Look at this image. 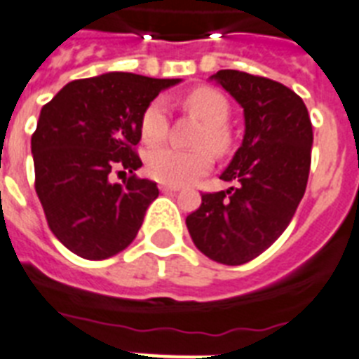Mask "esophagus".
<instances>
[{"instance_id":"obj_1","label":"esophagus","mask_w":359,"mask_h":359,"mask_svg":"<svg viewBox=\"0 0 359 359\" xmlns=\"http://www.w3.org/2000/svg\"><path fill=\"white\" fill-rule=\"evenodd\" d=\"M159 191H161V192H177V191H180V187L168 185V183H161V185H159Z\"/></svg>"}]
</instances>
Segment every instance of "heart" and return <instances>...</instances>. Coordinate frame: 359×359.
Wrapping results in <instances>:
<instances>
[{
	"mask_svg": "<svg viewBox=\"0 0 359 359\" xmlns=\"http://www.w3.org/2000/svg\"><path fill=\"white\" fill-rule=\"evenodd\" d=\"M187 108L196 114L205 130L200 133L198 144L209 147L212 152L224 154L229 147V133L226 123L229 119V102L226 97L211 88H200L192 91L185 100ZM168 130L167 100L158 97L144 108L139 123L141 139L147 144L159 143ZM147 172L161 183L168 185H187L194 182L212 167V156L207 148L180 150L174 147H156L147 154Z\"/></svg>",
	"mask_w": 359,
	"mask_h": 359,
	"instance_id": "heart-1",
	"label": "heart"
}]
</instances>
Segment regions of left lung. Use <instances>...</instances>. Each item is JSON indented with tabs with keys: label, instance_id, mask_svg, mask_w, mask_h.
<instances>
[{
	"label": "left lung",
	"instance_id": "8db88e82",
	"mask_svg": "<svg viewBox=\"0 0 359 359\" xmlns=\"http://www.w3.org/2000/svg\"><path fill=\"white\" fill-rule=\"evenodd\" d=\"M244 109V139L227 168V191L203 194L187 216V229L201 253L240 266L283 235L306 191L312 123L303 99L280 82L244 71L211 76Z\"/></svg>",
	"mask_w": 359,
	"mask_h": 359
}]
</instances>
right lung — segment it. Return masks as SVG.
Listing matches in <instances>:
<instances>
[{"label":"right lung","instance_id":"1","mask_svg":"<svg viewBox=\"0 0 359 359\" xmlns=\"http://www.w3.org/2000/svg\"><path fill=\"white\" fill-rule=\"evenodd\" d=\"M180 82L111 71L73 80L41 108L31 137L34 187L55 236L82 259H109L137 235L159 194L156 183L135 176L141 115ZM111 172L130 177L111 184Z\"/></svg>","mask_w":359,"mask_h":359}]
</instances>
